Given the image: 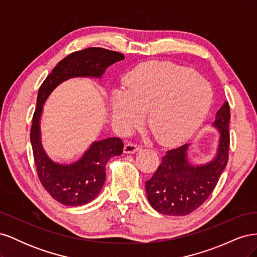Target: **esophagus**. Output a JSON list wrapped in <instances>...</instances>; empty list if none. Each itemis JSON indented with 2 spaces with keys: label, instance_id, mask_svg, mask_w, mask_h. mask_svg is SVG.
<instances>
[{
  "label": "esophagus",
  "instance_id": "esophagus-1",
  "mask_svg": "<svg viewBox=\"0 0 257 257\" xmlns=\"http://www.w3.org/2000/svg\"><path fill=\"white\" fill-rule=\"evenodd\" d=\"M139 149H141V147L136 144H132V143H127L124 146V153H135L137 152Z\"/></svg>",
  "mask_w": 257,
  "mask_h": 257
}]
</instances>
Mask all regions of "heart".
I'll return each mask as SVG.
<instances>
[{
    "instance_id": "heart-1",
    "label": "heart",
    "mask_w": 257,
    "mask_h": 257,
    "mask_svg": "<svg viewBox=\"0 0 257 257\" xmlns=\"http://www.w3.org/2000/svg\"><path fill=\"white\" fill-rule=\"evenodd\" d=\"M124 88L110 99L111 118L127 132L148 111V125L162 145L185 142L204 122L212 103V90L192 68L170 62H146L124 77Z\"/></svg>"
}]
</instances>
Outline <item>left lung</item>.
I'll use <instances>...</instances> for the list:
<instances>
[{
  "label": "left lung",
  "mask_w": 257,
  "mask_h": 257,
  "mask_svg": "<svg viewBox=\"0 0 257 257\" xmlns=\"http://www.w3.org/2000/svg\"><path fill=\"white\" fill-rule=\"evenodd\" d=\"M228 102L216 112L213 125L220 131L216 157L205 165L192 166L186 159L189 145L168 150L157 172L146 182L150 205L165 215L181 216L196 210L210 196L228 162Z\"/></svg>",
  "instance_id": "1"
}]
</instances>
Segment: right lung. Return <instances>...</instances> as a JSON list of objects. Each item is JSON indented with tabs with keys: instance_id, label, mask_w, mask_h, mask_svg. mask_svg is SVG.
Returning a JSON list of instances; mask_svg holds the SVG:
<instances>
[{
	"instance_id": "add662e5",
	"label": "right lung",
	"mask_w": 257,
	"mask_h": 257,
	"mask_svg": "<svg viewBox=\"0 0 257 257\" xmlns=\"http://www.w3.org/2000/svg\"><path fill=\"white\" fill-rule=\"evenodd\" d=\"M123 59L120 52L98 47L75 51L59 62L38 90L30 133L36 172L45 190L62 205L82 206L94 199L105 183L108 160L120 155L124 145L120 138L110 137L93 143L83 157L73 164L54 163L45 153L41 143L40 119L43 105L61 82L73 77L99 78L108 66Z\"/></svg>"
}]
</instances>
